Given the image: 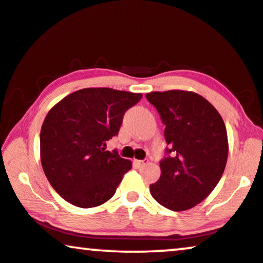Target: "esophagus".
I'll list each match as a JSON object with an SVG mask.
<instances>
[{
	"label": "esophagus",
	"mask_w": 263,
	"mask_h": 263,
	"mask_svg": "<svg viewBox=\"0 0 263 263\" xmlns=\"http://www.w3.org/2000/svg\"><path fill=\"white\" fill-rule=\"evenodd\" d=\"M134 164H135V166H137V167H141V166H143V165H145V161L144 160H134Z\"/></svg>",
	"instance_id": "34e87169"
}]
</instances>
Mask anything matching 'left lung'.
I'll list each match as a JSON object with an SVG mask.
<instances>
[{"mask_svg":"<svg viewBox=\"0 0 263 263\" xmlns=\"http://www.w3.org/2000/svg\"><path fill=\"white\" fill-rule=\"evenodd\" d=\"M165 124L171 153L160 162L161 175L151 184L152 197L172 211H185L208 197L223 175L228 138L223 119L195 92L171 89L147 93Z\"/></svg>","mask_w":263,"mask_h":263,"instance_id":"obj_1","label":"left lung"}]
</instances>
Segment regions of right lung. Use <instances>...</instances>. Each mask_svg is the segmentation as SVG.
Returning a JSON list of instances; mask_svg holds the SVG:
<instances>
[{
    "mask_svg": "<svg viewBox=\"0 0 263 263\" xmlns=\"http://www.w3.org/2000/svg\"><path fill=\"white\" fill-rule=\"evenodd\" d=\"M142 93L108 87L82 88L59 101L43 120L40 158L48 182L78 208H96L115 194L132 162L105 142L118 135L125 111Z\"/></svg>",
    "mask_w": 263,
    "mask_h": 263,
    "instance_id": "obj_1",
    "label": "right lung"
}]
</instances>
